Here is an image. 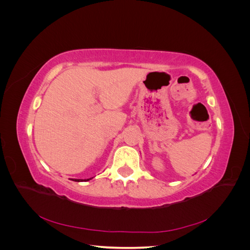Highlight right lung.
<instances>
[{"label":"right lung","mask_w":250,"mask_h":250,"mask_svg":"<svg viewBox=\"0 0 250 250\" xmlns=\"http://www.w3.org/2000/svg\"><path fill=\"white\" fill-rule=\"evenodd\" d=\"M90 179V178H89ZM89 179H84V181H87V180H89ZM74 180V179H73ZM75 181H83V179H75Z\"/></svg>","instance_id":"1"}]
</instances>
